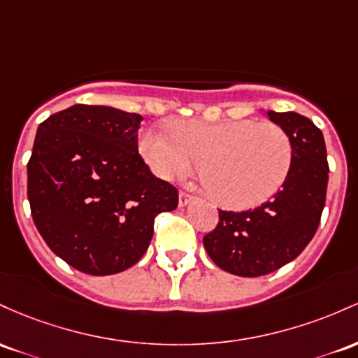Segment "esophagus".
I'll use <instances>...</instances> for the list:
<instances>
[{
    "mask_svg": "<svg viewBox=\"0 0 358 358\" xmlns=\"http://www.w3.org/2000/svg\"><path fill=\"white\" fill-rule=\"evenodd\" d=\"M191 201H192V196L187 194L186 191L179 192V206H186V204H189Z\"/></svg>",
    "mask_w": 358,
    "mask_h": 358,
    "instance_id": "obj_1",
    "label": "esophagus"
}]
</instances>
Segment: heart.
Segmentation results:
<instances>
[{"instance_id":"obj_1","label":"heart","mask_w":358,"mask_h":358,"mask_svg":"<svg viewBox=\"0 0 358 358\" xmlns=\"http://www.w3.org/2000/svg\"><path fill=\"white\" fill-rule=\"evenodd\" d=\"M140 152L164 180L187 178L199 164L208 196L230 210H247L271 199L286 182L294 159L287 131L257 120H179L171 125V135L147 130Z\"/></svg>"}]
</instances>
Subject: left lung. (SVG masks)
<instances>
[{
    "mask_svg": "<svg viewBox=\"0 0 358 358\" xmlns=\"http://www.w3.org/2000/svg\"><path fill=\"white\" fill-rule=\"evenodd\" d=\"M267 116L287 131L294 147L286 182L255 210H220L218 224L203 238L213 262L240 277L271 274L294 260L318 230L327 199L330 167L320 128L294 111Z\"/></svg>",
    "mask_w": 358,
    "mask_h": 358,
    "instance_id": "8db88e82",
    "label": "left lung"
}]
</instances>
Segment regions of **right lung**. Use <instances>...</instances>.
Returning a JSON list of instances; mask_svg holds the SVG:
<instances>
[{
	"mask_svg": "<svg viewBox=\"0 0 358 358\" xmlns=\"http://www.w3.org/2000/svg\"><path fill=\"white\" fill-rule=\"evenodd\" d=\"M142 116L74 104L38 125L27 164L31 218L50 250L90 275L118 274L145 254L159 213L179 192L138 154Z\"/></svg>",
	"mask_w": 358,
	"mask_h": 358,
	"instance_id": "add662e5",
	"label": "right lung"
}]
</instances>
